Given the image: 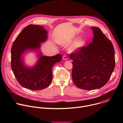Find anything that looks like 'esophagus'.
<instances>
[{
  "instance_id": "34e87169",
  "label": "esophagus",
  "mask_w": 123,
  "mask_h": 123,
  "mask_svg": "<svg viewBox=\"0 0 123 123\" xmlns=\"http://www.w3.org/2000/svg\"><path fill=\"white\" fill-rule=\"evenodd\" d=\"M62 59L63 60H68V57L66 55H64L62 57Z\"/></svg>"
}]
</instances>
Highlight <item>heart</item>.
<instances>
[{"mask_svg":"<svg viewBox=\"0 0 123 123\" xmlns=\"http://www.w3.org/2000/svg\"><path fill=\"white\" fill-rule=\"evenodd\" d=\"M78 37H74L68 39L59 40L58 43L64 47H68H68V51L70 54L74 53L83 48L86 43V41L84 38H80L78 39Z\"/></svg>","mask_w":123,"mask_h":123,"instance_id":"heart-1","label":"heart"}]
</instances>
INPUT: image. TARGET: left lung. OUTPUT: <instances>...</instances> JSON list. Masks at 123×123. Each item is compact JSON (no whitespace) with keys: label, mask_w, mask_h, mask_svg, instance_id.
Returning <instances> with one entry per match:
<instances>
[{"label":"left lung","mask_w":123,"mask_h":123,"mask_svg":"<svg viewBox=\"0 0 123 123\" xmlns=\"http://www.w3.org/2000/svg\"><path fill=\"white\" fill-rule=\"evenodd\" d=\"M92 42L70 55L74 84L86 90L98 89L109 80L115 67L114 49L111 42L97 27L91 28Z\"/></svg>","instance_id":"1"}]
</instances>
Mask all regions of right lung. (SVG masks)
I'll list each match as a JSON object with an SVG mask.
<instances>
[{
    "label": "right lung",
    "instance_id": "obj_1",
    "mask_svg": "<svg viewBox=\"0 0 123 123\" xmlns=\"http://www.w3.org/2000/svg\"><path fill=\"white\" fill-rule=\"evenodd\" d=\"M48 38L44 27L36 25L26 27L17 37L11 49V67L13 73L21 86L32 91L41 90L48 87L52 80V68L60 61V54L52 56L42 55L41 43ZM37 52L39 58L33 66L29 67L24 63L23 55L27 51Z\"/></svg>",
    "mask_w": 123,
    "mask_h": 123
}]
</instances>
